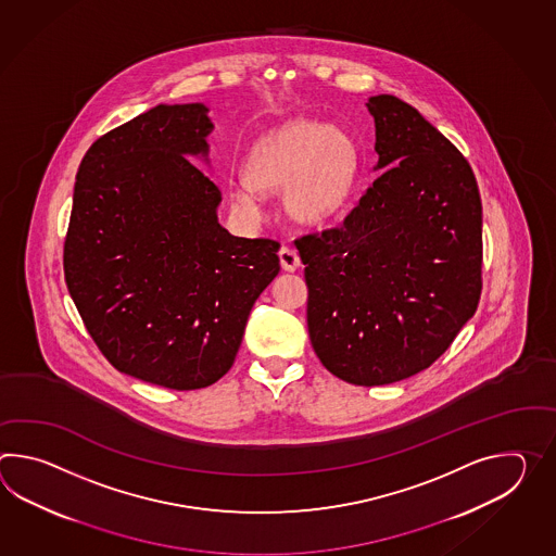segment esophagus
I'll return each mask as SVG.
<instances>
[{
	"label": "esophagus",
	"mask_w": 556,
	"mask_h": 556,
	"mask_svg": "<svg viewBox=\"0 0 556 556\" xmlns=\"http://www.w3.org/2000/svg\"><path fill=\"white\" fill-rule=\"evenodd\" d=\"M279 260H281V267H283L285 271H295V269L301 267V257H299L295 249L281 248Z\"/></svg>",
	"instance_id": "esophagus-1"
}]
</instances>
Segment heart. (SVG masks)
<instances>
[{"label": "heart", "instance_id": "b5f03b06", "mask_svg": "<svg viewBox=\"0 0 556 556\" xmlns=\"http://www.w3.org/2000/svg\"><path fill=\"white\" fill-rule=\"evenodd\" d=\"M358 149L345 129L315 117H295L260 137L243 173L229 187L235 210L260 217L261 193L285 189L296 222H327L345 207L358 179Z\"/></svg>", "mask_w": 556, "mask_h": 556}]
</instances>
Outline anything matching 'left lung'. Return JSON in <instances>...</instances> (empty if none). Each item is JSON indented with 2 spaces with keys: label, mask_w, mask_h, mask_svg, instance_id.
I'll return each mask as SVG.
<instances>
[{
  "label": "left lung",
  "mask_w": 556,
  "mask_h": 556,
  "mask_svg": "<svg viewBox=\"0 0 556 556\" xmlns=\"http://www.w3.org/2000/svg\"><path fill=\"white\" fill-rule=\"evenodd\" d=\"M381 175L341 227L295 241L323 367L361 387L431 367L481 299L482 205L446 137L395 96L367 101Z\"/></svg>",
  "instance_id": "obj_1"
}]
</instances>
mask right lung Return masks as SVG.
<instances>
[{
    "label": "right lung",
    "mask_w": 556,
    "mask_h": 556,
    "mask_svg": "<svg viewBox=\"0 0 556 556\" xmlns=\"http://www.w3.org/2000/svg\"><path fill=\"white\" fill-rule=\"evenodd\" d=\"M203 103L157 105L99 137L75 177L63 245L70 295L99 351L146 383L193 391L233 365L279 243L217 219Z\"/></svg>",
    "instance_id": "1"
}]
</instances>
